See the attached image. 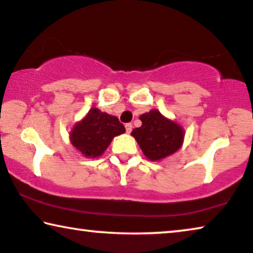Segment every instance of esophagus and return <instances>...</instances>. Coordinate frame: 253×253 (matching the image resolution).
<instances>
[{"label":"esophagus","mask_w":253,"mask_h":253,"mask_svg":"<svg viewBox=\"0 0 253 253\" xmlns=\"http://www.w3.org/2000/svg\"><path fill=\"white\" fill-rule=\"evenodd\" d=\"M125 127H126V132L127 133H130V132H132V129H133V125L132 124H126V125H125Z\"/></svg>","instance_id":"obj_1"}]
</instances>
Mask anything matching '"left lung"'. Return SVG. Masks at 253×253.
<instances>
[{
	"label": "left lung",
	"instance_id": "obj_1",
	"mask_svg": "<svg viewBox=\"0 0 253 253\" xmlns=\"http://www.w3.org/2000/svg\"><path fill=\"white\" fill-rule=\"evenodd\" d=\"M141 127L134 128L132 135L150 161H160L170 156L181 147L184 130L174 121L164 118L157 110L140 117Z\"/></svg>",
	"mask_w": 253,
	"mask_h": 253
}]
</instances>
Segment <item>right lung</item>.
Wrapping results in <instances>:
<instances>
[{
	"instance_id": "add662e5",
	"label": "right lung",
	"mask_w": 253,
	"mask_h": 253,
	"mask_svg": "<svg viewBox=\"0 0 253 253\" xmlns=\"http://www.w3.org/2000/svg\"><path fill=\"white\" fill-rule=\"evenodd\" d=\"M124 125L117 117L92 107L70 134L72 144L87 157L102 155L114 136L125 133Z\"/></svg>"
}]
</instances>
